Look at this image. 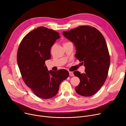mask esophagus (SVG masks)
<instances>
[{
	"instance_id": "34e87169",
	"label": "esophagus",
	"mask_w": 126,
	"mask_h": 126,
	"mask_svg": "<svg viewBox=\"0 0 126 126\" xmlns=\"http://www.w3.org/2000/svg\"><path fill=\"white\" fill-rule=\"evenodd\" d=\"M69 76H70V77H72V76H74V72H71V71H70V72H69Z\"/></svg>"
}]
</instances>
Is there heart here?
<instances>
[{
	"label": "heart",
	"instance_id": "b5f03b06",
	"mask_svg": "<svg viewBox=\"0 0 126 126\" xmlns=\"http://www.w3.org/2000/svg\"><path fill=\"white\" fill-rule=\"evenodd\" d=\"M65 43H64V44H65Z\"/></svg>",
	"mask_w": 126,
	"mask_h": 126
}]
</instances>
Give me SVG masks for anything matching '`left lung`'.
Instances as JSON below:
<instances>
[{"label": "left lung", "mask_w": 126, "mask_h": 126, "mask_svg": "<svg viewBox=\"0 0 126 126\" xmlns=\"http://www.w3.org/2000/svg\"><path fill=\"white\" fill-rule=\"evenodd\" d=\"M64 36L73 43L76 48L75 56L83 62L85 72L75 71L74 74L80 80L75 87L77 93L90 96L101 89L106 80L110 58L107 43L101 32L90 26H79L63 32Z\"/></svg>", "instance_id": "1"}]
</instances>
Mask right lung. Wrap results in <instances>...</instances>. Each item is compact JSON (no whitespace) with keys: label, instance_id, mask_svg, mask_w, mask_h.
Segmentation results:
<instances>
[{"label":"right lung","instance_id":"right-lung-1","mask_svg":"<svg viewBox=\"0 0 126 126\" xmlns=\"http://www.w3.org/2000/svg\"><path fill=\"white\" fill-rule=\"evenodd\" d=\"M59 33L40 26L29 32L19 46L17 60L22 78L34 94L43 99L55 96L60 83L69 76L65 69L48 71L45 62L50 59V48Z\"/></svg>","mask_w":126,"mask_h":126}]
</instances>
